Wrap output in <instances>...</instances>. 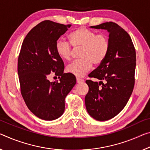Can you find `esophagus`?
Here are the masks:
<instances>
[{"label":"esophagus","mask_w":150,"mask_h":150,"mask_svg":"<svg viewBox=\"0 0 150 150\" xmlns=\"http://www.w3.org/2000/svg\"><path fill=\"white\" fill-rule=\"evenodd\" d=\"M76 81H77V83H82V82L84 81L83 79H80V78H77V79H76Z\"/></svg>","instance_id":"obj_1"}]
</instances>
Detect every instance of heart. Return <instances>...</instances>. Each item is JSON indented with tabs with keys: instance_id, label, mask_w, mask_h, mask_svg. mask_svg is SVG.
<instances>
[{
	"instance_id": "obj_1",
	"label": "heart",
	"mask_w": 150,
	"mask_h": 150,
	"mask_svg": "<svg viewBox=\"0 0 150 150\" xmlns=\"http://www.w3.org/2000/svg\"><path fill=\"white\" fill-rule=\"evenodd\" d=\"M71 44L74 48L81 47L79 60L73 61L66 70L76 77H83L91 70L93 63L100 65L109 53L110 42L108 35L99 33L86 27H79L69 35ZM55 51L59 57L69 61L71 58L72 47L69 42L59 39L55 43Z\"/></svg>"
}]
</instances>
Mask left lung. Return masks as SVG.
<instances>
[{
	"label": "left lung",
	"instance_id": "left-lung-1",
	"mask_svg": "<svg viewBox=\"0 0 150 150\" xmlns=\"http://www.w3.org/2000/svg\"><path fill=\"white\" fill-rule=\"evenodd\" d=\"M91 27L108 30L110 47L105 60L89 75L100 81H86L85 106L92 117L106 121L124 108L132 93L136 54L129 34L117 24L107 22Z\"/></svg>",
	"mask_w": 150,
	"mask_h": 150
}]
</instances>
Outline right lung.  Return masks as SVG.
<instances>
[{
	"instance_id": "obj_1",
	"label": "right lung",
	"mask_w": 150,
	"mask_h": 150,
	"mask_svg": "<svg viewBox=\"0 0 150 150\" xmlns=\"http://www.w3.org/2000/svg\"><path fill=\"white\" fill-rule=\"evenodd\" d=\"M71 25L42 21L28 32L18 59L21 92L31 112L44 120H54L65 111V99L76 83L75 77L63 73L64 63L55 43ZM51 75L59 81L51 82Z\"/></svg>"
}]
</instances>
